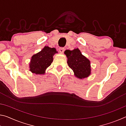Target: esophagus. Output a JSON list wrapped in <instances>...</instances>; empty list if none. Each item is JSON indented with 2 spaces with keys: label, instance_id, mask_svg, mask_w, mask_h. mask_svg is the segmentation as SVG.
Instances as JSON below:
<instances>
[{
  "label": "esophagus",
  "instance_id": "obj_1",
  "mask_svg": "<svg viewBox=\"0 0 126 126\" xmlns=\"http://www.w3.org/2000/svg\"><path fill=\"white\" fill-rule=\"evenodd\" d=\"M64 48H63V47H60L59 48V52H61V53H63L64 51Z\"/></svg>",
  "mask_w": 126,
  "mask_h": 126
}]
</instances>
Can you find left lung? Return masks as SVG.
<instances>
[{
	"mask_svg": "<svg viewBox=\"0 0 126 126\" xmlns=\"http://www.w3.org/2000/svg\"><path fill=\"white\" fill-rule=\"evenodd\" d=\"M64 53L68 58V66L73 70L76 77L82 79L90 75V61L82 54L78 48L73 50H66Z\"/></svg>",
	"mask_w": 126,
	"mask_h": 126,
	"instance_id": "8db88e82",
	"label": "left lung"
}]
</instances>
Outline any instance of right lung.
Listing matches in <instances>:
<instances>
[{
  "label": "right lung",
  "instance_id": "add662e5",
  "mask_svg": "<svg viewBox=\"0 0 126 126\" xmlns=\"http://www.w3.org/2000/svg\"><path fill=\"white\" fill-rule=\"evenodd\" d=\"M57 53L55 48L45 47L40 52L33 55L30 63V71L36 74H44L46 69L53 62V57Z\"/></svg>",
  "mask_w": 126,
  "mask_h": 126
}]
</instances>
